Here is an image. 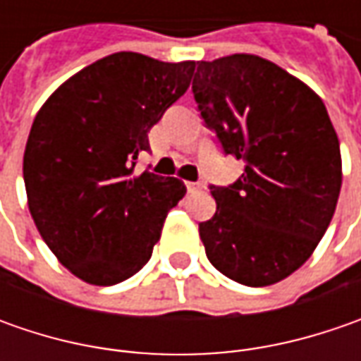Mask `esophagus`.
Instances as JSON below:
<instances>
[{"label":"esophagus","instance_id":"obj_1","mask_svg":"<svg viewBox=\"0 0 361 361\" xmlns=\"http://www.w3.org/2000/svg\"><path fill=\"white\" fill-rule=\"evenodd\" d=\"M187 188L188 190H197V188H201V185H199V183H190V180H187Z\"/></svg>","mask_w":361,"mask_h":361}]
</instances>
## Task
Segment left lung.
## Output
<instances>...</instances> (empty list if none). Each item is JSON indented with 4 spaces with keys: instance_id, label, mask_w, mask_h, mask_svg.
Returning <instances> with one entry per match:
<instances>
[{
    "instance_id": "left-lung-1",
    "label": "left lung",
    "mask_w": 361,
    "mask_h": 361,
    "mask_svg": "<svg viewBox=\"0 0 361 361\" xmlns=\"http://www.w3.org/2000/svg\"><path fill=\"white\" fill-rule=\"evenodd\" d=\"M192 94L227 154L245 162L231 187H211L199 225L209 261L241 285L289 277L315 251L341 188L340 140L324 100L255 54L199 62Z\"/></svg>"
}]
</instances>
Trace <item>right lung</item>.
<instances>
[{
    "mask_svg": "<svg viewBox=\"0 0 361 361\" xmlns=\"http://www.w3.org/2000/svg\"><path fill=\"white\" fill-rule=\"evenodd\" d=\"M197 62L116 51L82 68L35 114L23 183L35 227L66 269L116 285L145 267L183 180L136 173L148 130L187 92Z\"/></svg>",
    "mask_w": 361,
    "mask_h": 361,
    "instance_id": "right-lung-1",
    "label": "right lung"
}]
</instances>
